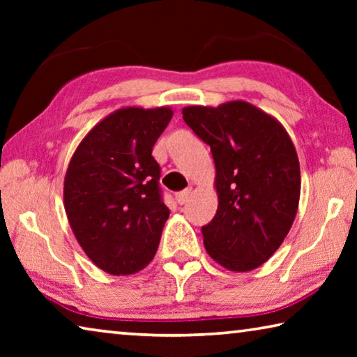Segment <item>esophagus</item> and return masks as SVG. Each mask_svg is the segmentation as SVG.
I'll return each instance as SVG.
<instances>
[{"mask_svg":"<svg viewBox=\"0 0 357 357\" xmlns=\"http://www.w3.org/2000/svg\"><path fill=\"white\" fill-rule=\"evenodd\" d=\"M192 195V189H184L183 192H179L176 195V200L179 204H185L187 202H189V198Z\"/></svg>","mask_w":357,"mask_h":357,"instance_id":"1","label":"esophagus"}]
</instances>
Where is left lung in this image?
Listing matches in <instances>:
<instances>
[{"mask_svg": "<svg viewBox=\"0 0 357 357\" xmlns=\"http://www.w3.org/2000/svg\"><path fill=\"white\" fill-rule=\"evenodd\" d=\"M185 124L209 144L217 213L202 228L209 257L233 273L268 261L291 228L301 197L296 148L285 128L244 100L183 108Z\"/></svg>", "mask_w": 357, "mask_h": 357, "instance_id": "obj_1", "label": "left lung"}]
</instances>
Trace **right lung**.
I'll list each match as a JSON object with an SVG mask.
<instances>
[{"mask_svg":"<svg viewBox=\"0 0 357 357\" xmlns=\"http://www.w3.org/2000/svg\"><path fill=\"white\" fill-rule=\"evenodd\" d=\"M170 107H124L99 121L72 154L64 209L88 258L112 275L153 261L170 209L162 202L153 146Z\"/></svg>","mask_w":357,"mask_h":357,"instance_id":"add662e5","label":"right lung"}]
</instances>
